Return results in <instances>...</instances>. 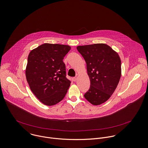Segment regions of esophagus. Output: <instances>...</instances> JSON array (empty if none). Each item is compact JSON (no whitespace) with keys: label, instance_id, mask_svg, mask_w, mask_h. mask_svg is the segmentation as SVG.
<instances>
[{"label":"esophagus","instance_id":"34e87169","mask_svg":"<svg viewBox=\"0 0 148 148\" xmlns=\"http://www.w3.org/2000/svg\"><path fill=\"white\" fill-rule=\"evenodd\" d=\"M77 79H78V77H77V76H75V77L73 78V81H76L77 80Z\"/></svg>","mask_w":148,"mask_h":148}]
</instances>
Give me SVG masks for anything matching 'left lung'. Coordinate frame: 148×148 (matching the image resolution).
Listing matches in <instances>:
<instances>
[{
  "instance_id": "8db88e82",
  "label": "left lung",
  "mask_w": 148,
  "mask_h": 148,
  "mask_svg": "<svg viewBox=\"0 0 148 148\" xmlns=\"http://www.w3.org/2000/svg\"><path fill=\"white\" fill-rule=\"evenodd\" d=\"M86 63L90 87L85 98L94 105L105 102L116 89L121 75V62L110 46L97 43L77 47Z\"/></svg>"
}]
</instances>
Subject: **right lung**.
<instances>
[{
    "label": "right lung",
    "mask_w": 148,
    "mask_h": 148,
    "mask_svg": "<svg viewBox=\"0 0 148 148\" xmlns=\"http://www.w3.org/2000/svg\"><path fill=\"white\" fill-rule=\"evenodd\" d=\"M70 49L68 45L44 43L29 55L27 81L34 94L45 105L59 102L70 87L71 81L66 78L63 59Z\"/></svg>",
    "instance_id": "right-lung-1"
}]
</instances>
